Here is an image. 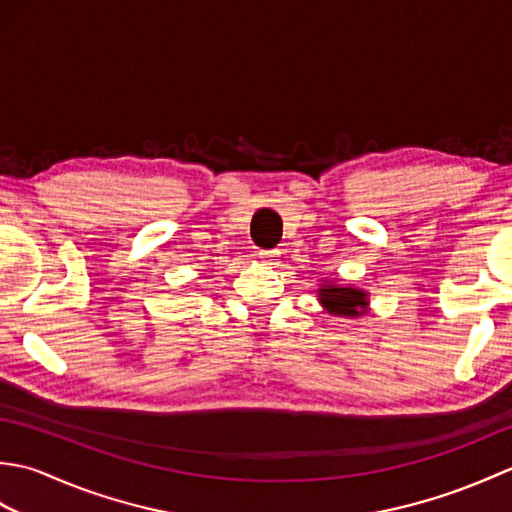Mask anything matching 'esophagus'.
Masks as SVG:
<instances>
[{"mask_svg":"<svg viewBox=\"0 0 512 512\" xmlns=\"http://www.w3.org/2000/svg\"><path fill=\"white\" fill-rule=\"evenodd\" d=\"M281 250H259V257L264 259L266 264H277Z\"/></svg>","mask_w":512,"mask_h":512,"instance_id":"obj_1","label":"esophagus"}]
</instances>
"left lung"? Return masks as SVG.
<instances>
[{
    "label": "left lung",
    "instance_id": "obj_1",
    "mask_svg": "<svg viewBox=\"0 0 512 512\" xmlns=\"http://www.w3.org/2000/svg\"><path fill=\"white\" fill-rule=\"evenodd\" d=\"M321 303L332 314H345V317H358V310L367 306L365 292L356 288H339V286H325L319 290Z\"/></svg>",
    "mask_w": 512,
    "mask_h": 512
}]
</instances>
